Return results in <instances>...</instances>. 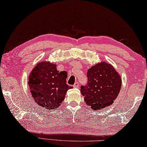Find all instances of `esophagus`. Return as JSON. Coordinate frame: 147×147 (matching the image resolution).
I'll return each instance as SVG.
<instances>
[{"mask_svg": "<svg viewBox=\"0 0 147 147\" xmlns=\"http://www.w3.org/2000/svg\"><path fill=\"white\" fill-rule=\"evenodd\" d=\"M79 85H80V84H79L78 82H76L75 84H74V88H79Z\"/></svg>", "mask_w": 147, "mask_h": 147, "instance_id": "1", "label": "esophagus"}]
</instances>
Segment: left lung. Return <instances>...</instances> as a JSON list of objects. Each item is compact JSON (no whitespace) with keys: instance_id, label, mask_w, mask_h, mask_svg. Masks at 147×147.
Masks as SVG:
<instances>
[{"instance_id":"8db88e82","label":"left lung","mask_w":147,"mask_h":147,"mask_svg":"<svg viewBox=\"0 0 147 147\" xmlns=\"http://www.w3.org/2000/svg\"><path fill=\"white\" fill-rule=\"evenodd\" d=\"M88 81L81 86L84 101L94 110L110 106L117 98L121 87V79L110 64H97L87 71Z\"/></svg>"}]
</instances>
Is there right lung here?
Listing matches in <instances>:
<instances>
[{"label":"right lung","mask_w":147,"mask_h":147,"mask_svg":"<svg viewBox=\"0 0 147 147\" xmlns=\"http://www.w3.org/2000/svg\"><path fill=\"white\" fill-rule=\"evenodd\" d=\"M56 64L41 62L37 64L29 77L28 84L35 101L47 110L56 109L64 101L72 86L66 84L68 73L59 72Z\"/></svg>","instance_id":"right-lung-1"}]
</instances>
